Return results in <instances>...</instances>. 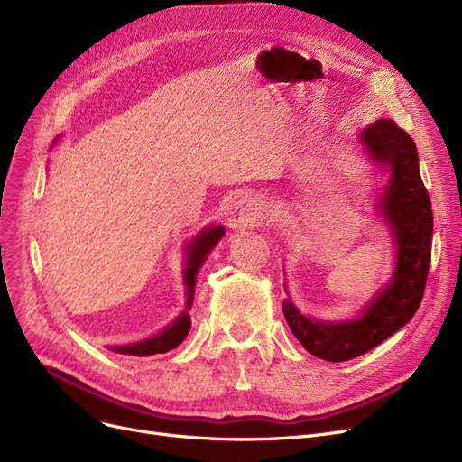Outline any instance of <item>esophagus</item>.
Here are the masks:
<instances>
[{
  "label": "esophagus",
  "mask_w": 462,
  "mask_h": 462,
  "mask_svg": "<svg viewBox=\"0 0 462 462\" xmlns=\"http://www.w3.org/2000/svg\"><path fill=\"white\" fill-rule=\"evenodd\" d=\"M263 208L256 199H241L234 204L230 211L232 228H251L263 221Z\"/></svg>",
  "instance_id": "1"
}]
</instances>
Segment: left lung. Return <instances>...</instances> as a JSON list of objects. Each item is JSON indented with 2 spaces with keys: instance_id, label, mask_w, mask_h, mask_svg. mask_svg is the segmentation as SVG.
Here are the masks:
<instances>
[{
  "instance_id": "8db88e82",
  "label": "left lung",
  "mask_w": 462,
  "mask_h": 462,
  "mask_svg": "<svg viewBox=\"0 0 462 462\" xmlns=\"http://www.w3.org/2000/svg\"><path fill=\"white\" fill-rule=\"evenodd\" d=\"M369 157L390 170V183L380 199V215L397 244V268L392 282L356 320L322 322L301 314L290 300L282 301L284 319L303 348L320 359L348 361L383 343L414 317L425 292L432 209L421 181L414 140L392 119H378L359 134Z\"/></svg>"
}]
</instances>
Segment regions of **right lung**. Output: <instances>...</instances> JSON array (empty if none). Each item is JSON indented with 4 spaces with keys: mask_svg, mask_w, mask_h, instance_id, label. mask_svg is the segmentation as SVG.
Returning <instances> with one entry per match:
<instances>
[{
    "mask_svg": "<svg viewBox=\"0 0 462 462\" xmlns=\"http://www.w3.org/2000/svg\"><path fill=\"white\" fill-rule=\"evenodd\" d=\"M225 228L223 226H211L202 230L197 237H194L190 244L187 245V268H185V284H187V307L190 309L192 303V292H194V282H197V275L200 265L206 262L209 251L218 244V239L223 237ZM190 329V319L187 310H183L178 320L174 324H170L164 331L159 335L145 338V341L133 343V345H124V346H112L114 352L117 354H129V356H153V354H164L168 350H172L183 343V338L187 337Z\"/></svg>",
    "mask_w": 462,
    "mask_h": 462,
    "instance_id": "add662e5",
    "label": "right lung"
}]
</instances>
